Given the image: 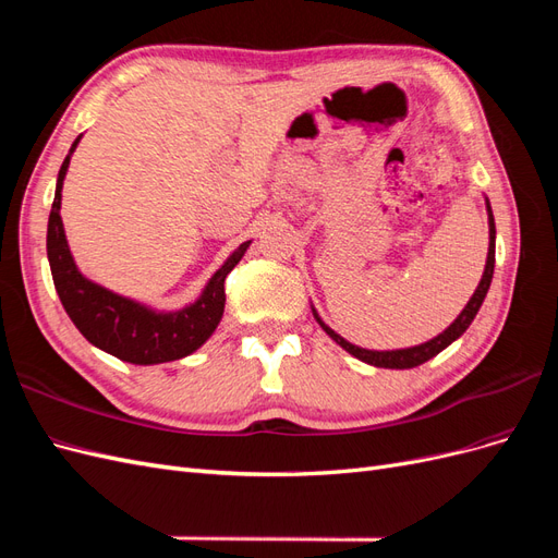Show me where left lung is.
<instances>
[{"mask_svg":"<svg viewBox=\"0 0 558 558\" xmlns=\"http://www.w3.org/2000/svg\"><path fill=\"white\" fill-rule=\"evenodd\" d=\"M486 199V216H488V253H486V265H484V275L477 283L475 293H472V298L468 300V305L463 307V312L453 318V324L449 328H445L440 335L433 337V340L424 342V344H416V347H408V349H388V351H375V349H363V347H356L351 344L349 340H344V337L340 332H335L330 326L324 324V318L318 316V312L314 310L312 305V314L316 318V324L326 330V335L330 337V340H335L337 344H340L344 351H349L351 356H356L359 361L367 363V365H375V367H388V369H408V367H416L421 363L430 361L433 356H437L442 349H447L451 342L459 340V337L470 328L472 318L477 316L482 302L488 293V286H492V279H494V265H496V223H494V211H492V205H488V197Z\"/></svg>","mask_w":558,"mask_h":558,"instance_id":"1","label":"left lung"}]
</instances>
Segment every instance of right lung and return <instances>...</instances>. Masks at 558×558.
Here are the masks:
<instances>
[{
	"instance_id": "obj_1",
	"label": "right lung",
	"mask_w": 558,
	"mask_h": 558,
	"mask_svg": "<svg viewBox=\"0 0 558 558\" xmlns=\"http://www.w3.org/2000/svg\"><path fill=\"white\" fill-rule=\"evenodd\" d=\"M81 137L83 134L74 140L58 172L56 197L53 207H50L46 232L50 275H53L56 291L64 312L70 314L78 332L93 347L125 363L158 365L191 356L221 324L226 310V277L244 258L251 240L234 248L226 263L205 283L202 293L179 310H156L134 298L113 293L107 286L88 279L78 269L70 244H66L60 216L62 183Z\"/></svg>"
}]
</instances>
